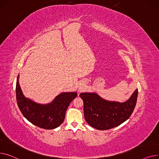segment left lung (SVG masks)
Segmentation results:
<instances>
[{
  "mask_svg": "<svg viewBox=\"0 0 159 159\" xmlns=\"http://www.w3.org/2000/svg\"><path fill=\"white\" fill-rule=\"evenodd\" d=\"M138 95L136 89L130 98L124 102L108 101L96 93H81L83 101L85 119L92 127L105 130L124 123L133 113Z\"/></svg>",
  "mask_w": 159,
  "mask_h": 159,
  "instance_id": "obj_1",
  "label": "left lung"
}]
</instances>
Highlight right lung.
I'll return each instance as SVG.
<instances>
[{
    "instance_id": "right-lung-1",
    "label": "right lung",
    "mask_w": 159,
    "mask_h": 159,
    "mask_svg": "<svg viewBox=\"0 0 159 159\" xmlns=\"http://www.w3.org/2000/svg\"><path fill=\"white\" fill-rule=\"evenodd\" d=\"M18 79L16 84V102L23 116L30 123L42 128L51 129L59 126L63 122L66 110L70 102L77 96V93H61L51 103L40 105L24 96Z\"/></svg>"
}]
</instances>
